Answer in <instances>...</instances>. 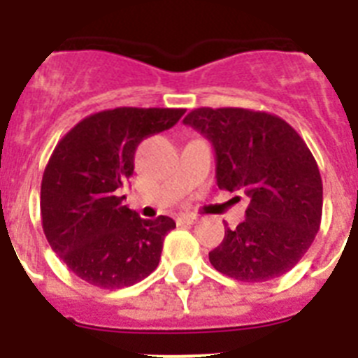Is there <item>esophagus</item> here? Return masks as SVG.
I'll return each mask as SVG.
<instances>
[{
	"instance_id": "1",
	"label": "esophagus",
	"mask_w": 358,
	"mask_h": 358,
	"mask_svg": "<svg viewBox=\"0 0 358 358\" xmlns=\"http://www.w3.org/2000/svg\"><path fill=\"white\" fill-rule=\"evenodd\" d=\"M177 222L179 224H195L197 222V217H194V215H185V217L177 218Z\"/></svg>"
}]
</instances>
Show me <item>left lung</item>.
I'll return each instance as SVG.
<instances>
[{
    "mask_svg": "<svg viewBox=\"0 0 358 358\" xmlns=\"http://www.w3.org/2000/svg\"><path fill=\"white\" fill-rule=\"evenodd\" d=\"M182 122L213 145L218 188L251 199L245 220L210 252L211 265L249 283L289 273L322 215L321 173L301 136L280 116L242 107H199Z\"/></svg>",
    "mask_w": 358,
    "mask_h": 358,
    "instance_id": "obj_1",
    "label": "left lung"
}]
</instances>
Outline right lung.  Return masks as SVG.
<instances>
[{
	"label": "right lung",
	"instance_id": "1",
	"mask_svg": "<svg viewBox=\"0 0 358 358\" xmlns=\"http://www.w3.org/2000/svg\"><path fill=\"white\" fill-rule=\"evenodd\" d=\"M186 109L116 107L85 116L57 143L41 182L46 240L73 274L100 289L145 280L159 264L170 217L141 218L120 188L145 138L173 127Z\"/></svg>",
	"mask_w": 358,
	"mask_h": 358
}]
</instances>
